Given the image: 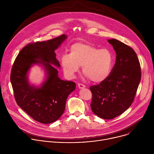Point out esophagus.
Masks as SVG:
<instances>
[{"mask_svg":"<svg viewBox=\"0 0 154 154\" xmlns=\"http://www.w3.org/2000/svg\"><path fill=\"white\" fill-rule=\"evenodd\" d=\"M78 87L79 88L82 89V88H85V85H83V84H82V83H79L78 84Z\"/></svg>","mask_w":154,"mask_h":154,"instance_id":"34e87169","label":"esophagus"}]
</instances>
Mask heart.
<instances>
[{
    "mask_svg": "<svg viewBox=\"0 0 154 154\" xmlns=\"http://www.w3.org/2000/svg\"><path fill=\"white\" fill-rule=\"evenodd\" d=\"M63 71L69 78H72L82 66L83 74L93 82L105 80L111 72L112 54L106 49H99L88 43L76 42L70 48L69 55L61 57Z\"/></svg>",
    "mask_w": 154,
    "mask_h": 154,
    "instance_id": "1",
    "label": "heart"
}]
</instances>
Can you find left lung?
<instances>
[{"label": "left lung", "instance_id": "1", "mask_svg": "<svg viewBox=\"0 0 154 154\" xmlns=\"http://www.w3.org/2000/svg\"><path fill=\"white\" fill-rule=\"evenodd\" d=\"M116 54V63L108 77L91 86V108L100 118L112 119L124 113L134 100L141 81L140 64L134 50L115 39H108Z\"/></svg>", "mask_w": 154, "mask_h": 154}]
</instances>
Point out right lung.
<instances>
[{
	"label": "right lung",
	"instance_id": "add662e5",
	"mask_svg": "<svg viewBox=\"0 0 154 154\" xmlns=\"http://www.w3.org/2000/svg\"><path fill=\"white\" fill-rule=\"evenodd\" d=\"M66 38V35H61L47 41L28 44L19 52L13 65L10 81L16 102L42 124H50L60 118L68 96L75 89V83L61 80L53 66L60 67L55 51ZM33 63H41L48 75L40 88L30 85L28 80L27 72Z\"/></svg>",
	"mask_w": 154,
	"mask_h": 154
}]
</instances>
